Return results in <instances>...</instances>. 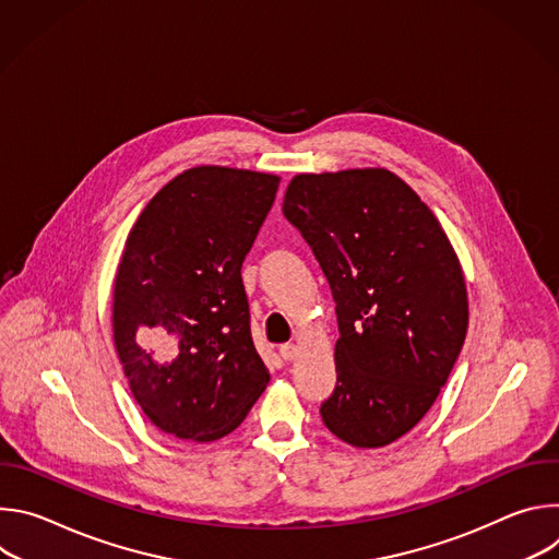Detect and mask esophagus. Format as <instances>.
<instances>
[{
    "mask_svg": "<svg viewBox=\"0 0 559 559\" xmlns=\"http://www.w3.org/2000/svg\"><path fill=\"white\" fill-rule=\"evenodd\" d=\"M278 354L283 360H294L298 356V347L294 343H285L278 347Z\"/></svg>",
    "mask_w": 559,
    "mask_h": 559,
    "instance_id": "esophagus-1",
    "label": "esophagus"
}]
</instances>
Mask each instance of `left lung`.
<instances>
[{"label": "left lung", "instance_id": "left-lung-1", "mask_svg": "<svg viewBox=\"0 0 559 559\" xmlns=\"http://www.w3.org/2000/svg\"><path fill=\"white\" fill-rule=\"evenodd\" d=\"M283 214L336 302V386L323 423L352 447L391 444L431 409L464 345L457 257L420 197L382 168L298 175Z\"/></svg>", "mask_w": 559, "mask_h": 559}]
</instances>
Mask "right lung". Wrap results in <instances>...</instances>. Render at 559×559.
<instances>
[{
  "label": "right lung",
  "instance_id": "1",
  "mask_svg": "<svg viewBox=\"0 0 559 559\" xmlns=\"http://www.w3.org/2000/svg\"><path fill=\"white\" fill-rule=\"evenodd\" d=\"M278 177L201 166L158 190L128 234L112 332L134 401L162 431L212 442L270 382L250 332L241 265Z\"/></svg>",
  "mask_w": 559,
  "mask_h": 559
}]
</instances>
